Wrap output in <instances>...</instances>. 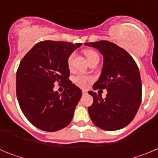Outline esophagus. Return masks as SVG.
<instances>
[{
    "label": "esophagus",
    "instance_id": "1",
    "mask_svg": "<svg viewBox=\"0 0 158 158\" xmlns=\"http://www.w3.org/2000/svg\"><path fill=\"white\" fill-rule=\"evenodd\" d=\"M82 94L83 95L87 94V91H86V90H82Z\"/></svg>",
    "mask_w": 158,
    "mask_h": 158
}]
</instances>
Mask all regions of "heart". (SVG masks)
<instances>
[{"label":"heart","instance_id":"b5f03b06","mask_svg":"<svg viewBox=\"0 0 158 158\" xmlns=\"http://www.w3.org/2000/svg\"><path fill=\"white\" fill-rule=\"evenodd\" d=\"M84 54H85V56L87 57L88 60L89 61H91L93 60V58H98L99 55L98 54L94 51V50H92V49H86L84 51ZM74 58H75V53L73 52L69 54L68 58H67L66 60V64H67V67H68V69L69 70L73 69V61H74ZM91 81V78L89 77L85 76V75L83 74H77V76L73 77V83L77 85L78 87L80 88H85L86 85H87V83Z\"/></svg>","mask_w":158,"mask_h":158}]
</instances>
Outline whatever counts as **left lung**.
I'll list each match as a JSON object with an SVG mask.
<instances>
[{
  "label": "left lung",
  "instance_id": "left-lung-1",
  "mask_svg": "<svg viewBox=\"0 0 158 158\" xmlns=\"http://www.w3.org/2000/svg\"><path fill=\"white\" fill-rule=\"evenodd\" d=\"M85 45L96 48L104 55V65L93 89H107L105 99L89 92L93 103L88 107L91 120L105 131H117L133 120L142 101V81L139 67L124 49L101 40Z\"/></svg>",
  "mask_w": 158,
  "mask_h": 158
}]
</instances>
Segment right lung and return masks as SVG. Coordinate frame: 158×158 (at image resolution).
I'll list each match as a JSON object with an SVG mask.
<instances>
[{
  "mask_svg": "<svg viewBox=\"0 0 158 158\" xmlns=\"http://www.w3.org/2000/svg\"><path fill=\"white\" fill-rule=\"evenodd\" d=\"M81 44L41 41L22 58L16 71V96L22 112L35 127L53 132L70 123L82 92L69 79L66 60ZM56 83L64 88L61 95L52 90Z\"/></svg>",
  "mask_w": 158,
  "mask_h": 158,
  "instance_id": "right-lung-1",
  "label": "right lung"
}]
</instances>
